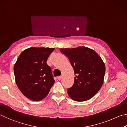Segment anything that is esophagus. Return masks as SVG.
<instances>
[{
    "label": "esophagus",
    "mask_w": 127,
    "mask_h": 127,
    "mask_svg": "<svg viewBox=\"0 0 127 127\" xmlns=\"http://www.w3.org/2000/svg\"><path fill=\"white\" fill-rule=\"evenodd\" d=\"M57 79L59 80H61L62 79V76H59L57 77Z\"/></svg>",
    "instance_id": "obj_1"
}]
</instances>
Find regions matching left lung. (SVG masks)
Segmentation results:
<instances>
[{
    "mask_svg": "<svg viewBox=\"0 0 127 127\" xmlns=\"http://www.w3.org/2000/svg\"><path fill=\"white\" fill-rule=\"evenodd\" d=\"M60 50L69 59L75 75L68 95L74 101L89 100L103 84L105 66L103 60L94 50L84 46Z\"/></svg>",
    "mask_w": 127,
    "mask_h": 127,
    "instance_id": "left-lung-1",
    "label": "left lung"
}]
</instances>
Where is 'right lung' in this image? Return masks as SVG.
Listing matches in <instances>:
<instances>
[{
    "mask_svg": "<svg viewBox=\"0 0 127 127\" xmlns=\"http://www.w3.org/2000/svg\"><path fill=\"white\" fill-rule=\"evenodd\" d=\"M54 48L30 47L24 50L14 66L15 83L24 96L33 101L43 99L55 80L46 62Z\"/></svg>",
    "mask_w": 127,
    "mask_h": 127,
    "instance_id": "add662e5",
    "label": "right lung"
}]
</instances>
